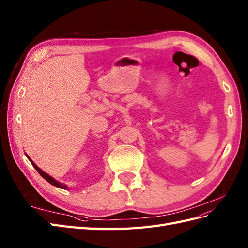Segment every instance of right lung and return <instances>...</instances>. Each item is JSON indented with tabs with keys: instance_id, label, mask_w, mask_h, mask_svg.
<instances>
[{
	"instance_id": "add662e5",
	"label": "right lung",
	"mask_w": 248,
	"mask_h": 248,
	"mask_svg": "<svg viewBox=\"0 0 248 248\" xmlns=\"http://www.w3.org/2000/svg\"><path fill=\"white\" fill-rule=\"evenodd\" d=\"M27 158H28V156H27ZM28 159H29V158H28ZM29 161H30V162H31V164H32V165L34 166V168H35V170H38V172H39V173L41 174V176H42V177H43V178H44V179H45V180L47 181V182H49V183H50L51 185H53V186H56V187H59V188H67V187H66L65 185H63V184H61V183H59V182H58V181H56V180H54L53 178H51L50 176H48V174H47V173H45V172H44L43 170H40V168H39V167H38L37 165H35V164H34V163H33V162H32L31 160H30V159H29Z\"/></svg>"
}]
</instances>
